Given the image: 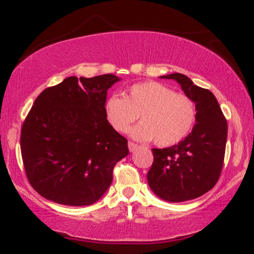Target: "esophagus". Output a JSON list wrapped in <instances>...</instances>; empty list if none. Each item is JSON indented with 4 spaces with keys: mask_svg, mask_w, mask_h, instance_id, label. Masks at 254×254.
Wrapping results in <instances>:
<instances>
[{
    "mask_svg": "<svg viewBox=\"0 0 254 254\" xmlns=\"http://www.w3.org/2000/svg\"><path fill=\"white\" fill-rule=\"evenodd\" d=\"M128 149H129L130 152H134L137 149V144L133 143V142H128Z\"/></svg>",
    "mask_w": 254,
    "mask_h": 254,
    "instance_id": "1",
    "label": "esophagus"
}]
</instances>
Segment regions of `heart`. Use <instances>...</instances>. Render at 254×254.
I'll return each instance as SVG.
<instances>
[{
  "mask_svg": "<svg viewBox=\"0 0 254 254\" xmlns=\"http://www.w3.org/2000/svg\"><path fill=\"white\" fill-rule=\"evenodd\" d=\"M105 116L111 126L125 133L138 116L142 123L131 128L136 141H150L162 147L184 140L195 124V104L190 97L176 93L162 83L147 81L133 84L125 98L112 95L105 102Z\"/></svg>",
  "mask_w": 254,
  "mask_h": 254,
  "instance_id": "heart-1",
  "label": "heart"
}]
</instances>
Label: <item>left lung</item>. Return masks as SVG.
I'll return each instance as SVG.
<instances>
[{"label": "left lung", "mask_w": 254, "mask_h": 254, "mask_svg": "<svg viewBox=\"0 0 254 254\" xmlns=\"http://www.w3.org/2000/svg\"><path fill=\"white\" fill-rule=\"evenodd\" d=\"M173 79L195 104L196 120L192 131L178 144L152 149L154 163L147 179L150 190L168 202L196 199L217 183L223 166L228 136L227 120L217 99L186 75L161 76Z\"/></svg>", "instance_id": "obj_1"}]
</instances>
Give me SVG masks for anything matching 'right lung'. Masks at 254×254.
Masks as SVG:
<instances>
[{
  "mask_svg": "<svg viewBox=\"0 0 254 254\" xmlns=\"http://www.w3.org/2000/svg\"><path fill=\"white\" fill-rule=\"evenodd\" d=\"M120 79L70 76L38 96L23 124L20 149L27 179L45 199L90 206L109 190L114 165L129 154L105 116L107 90Z\"/></svg>",
  "mask_w": 254,
  "mask_h": 254,
  "instance_id": "add662e5",
  "label": "right lung"
}]
</instances>
